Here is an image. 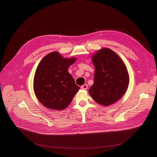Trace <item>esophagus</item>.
Listing matches in <instances>:
<instances>
[{
	"label": "esophagus",
	"instance_id": "esophagus-1",
	"mask_svg": "<svg viewBox=\"0 0 157 157\" xmlns=\"http://www.w3.org/2000/svg\"><path fill=\"white\" fill-rule=\"evenodd\" d=\"M87 87H88V86L87 84H84L81 87V88L83 89V90H86V89H87Z\"/></svg>",
	"mask_w": 157,
	"mask_h": 157
}]
</instances>
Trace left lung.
<instances>
[{
  "label": "left lung",
  "mask_w": 157,
  "mask_h": 157,
  "mask_svg": "<svg viewBox=\"0 0 157 157\" xmlns=\"http://www.w3.org/2000/svg\"><path fill=\"white\" fill-rule=\"evenodd\" d=\"M94 82L89 93L98 104L107 106L119 101L128 86L126 66L113 50L103 48L93 56Z\"/></svg>",
  "instance_id": "8db88e82"
}]
</instances>
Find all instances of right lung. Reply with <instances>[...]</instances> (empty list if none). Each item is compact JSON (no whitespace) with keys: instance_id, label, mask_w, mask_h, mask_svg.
<instances>
[{"instance_id":"right-lung-1","label":"right lung","mask_w":157,"mask_h":157,"mask_svg":"<svg viewBox=\"0 0 157 157\" xmlns=\"http://www.w3.org/2000/svg\"><path fill=\"white\" fill-rule=\"evenodd\" d=\"M75 61V58H64L58 52H52L41 60L36 70L33 89L43 105L61 110L70 104L80 88L68 71Z\"/></svg>"}]
</instances>
